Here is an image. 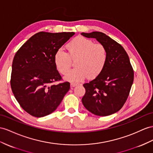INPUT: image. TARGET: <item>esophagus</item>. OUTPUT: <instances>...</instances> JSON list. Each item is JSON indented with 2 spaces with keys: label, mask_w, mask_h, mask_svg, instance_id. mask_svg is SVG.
<instances>
[{
  "label": "esophagus",
  "mask_w": 153,
  "mask_h": 153,
  "mask_svg": "<svg viewBox=\"0 0 153 153\" xmlns=\"http://www.w3.org/2000/svg\"><path fill=\"white\" fill-rule=\"evenodd\" d=\"M77 85H79V83H74V82H72V83H70V86H71V87H76V86H77Z\"/></svg>",
  "instance_id": "esophagus-1"
}]
</instances>
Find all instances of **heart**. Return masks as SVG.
I'll use <instances>...</instances> for the list:
<instances>
[{
    "label": "heart",
    "instance_id": "obj_1",
    "mask_svg": "<svg viewBox=\"0 0 153 153\" xmlns=\"http://www.w3.org/2000/svg\"><path fill=\"white\" fill-rule=\"evenodd\" d=\"M66 48L68 53L60 49L54 56L57 70L64 75L71 67V59H76V68L67 73L65 79L79 81L87 76L88 78L95 77L103 71L108 58L107 50L103 45L94 43L91 39L79 36L68 42Z\"/></svg>",
    "mask_w": 153,
    "mask_h": 153
}]
</instances>
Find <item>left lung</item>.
Listing matches in <instances>:
<instances>
[{
    "instance_id": "1",
    "label": "left lung",
    "mask_w": 153,
    "mask_h": 153,
    "mask_svg": "<svg viewBox=\"0 0 153 153\" xmlns=\"http://www.w3.org/2000/svg\"><path fill=\"white\" fill-rule=\"evenodd\" d=\"M88 38H95L107 50L105 68L89 83L82 98L84 107L92 114L106 116L120 111L126 102L134 81V70L122 46L102 32L81 33Z\"/></svg>"
}]
</instances>
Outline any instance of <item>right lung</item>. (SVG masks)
<instances>
[{"mask_svg":"<svg viewBox=\"0 0 153 153\" xmlns=\"http://www.w3.org/2000/svg\"><path fill=\"white\" fill-rule=\"evenodd\" d=\"M74 32H41L31 37L15 53L10 85L20 106L37 117L48 115L59 105L70 89L54 62L56 52Z\"/></svg>","mask_w":153,"mask_h":153,"instance_id":"right-lung-1","label":"right lung"}]
</instances>
